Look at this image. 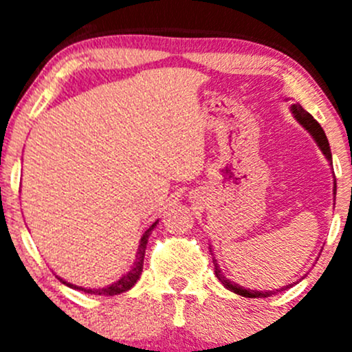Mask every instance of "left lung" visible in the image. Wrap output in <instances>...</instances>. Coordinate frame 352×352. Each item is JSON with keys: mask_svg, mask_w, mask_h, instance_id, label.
Returning <instances> with one entry per match:
<instances>
[{"mask_svg": "<svg viewBox=\"0 0 352 352\" xmlns=\"http://www.w3.org/2000/svg\"><path fill=\"white\" fill-rule=\"evenodd\" d=\"M292 112H293L294 119H296L298 122H300V124L302 125V127H305L306 131L309 132V135L313 137L314 142H316L318 147L321 148L322 155H324L326 159H328L329 165H333V155H331V148H329L328 137H326L324 131H322L321 125H319V124L316 122V120L313 119V116H311L309 112H306L305 109L301 107V104H293V106H292ZM333 195H334V201H336V179H334ZM210 252H212V248H210ZM212 254H213V253H212ZM213 266H215V274H217L218 281H220L221 285L225 286V288L230 289V292L240 294V296H245V298H268V296H272V294H276L278 292H283V289H288V288H292V286H293V285H286V286H283V288H280V289H273V292H258V289L243 288V286H240V285H236V283L230 281L228 278L225 276L223 273H221L220 265H218V261L215 260V258H213ZM305 276H306V274H305ZM305 276H302V278H305ZM294 285H296V283H294Z\"/></svg>", "mask_w": 352, "mask_h": 352, "instance_id": "obj_1", "label": "left lung"}]
</instances>
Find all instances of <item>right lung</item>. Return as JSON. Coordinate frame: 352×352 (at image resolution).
I'll use <instances>...</instances> for the list:
<instances>
[{
  "label": "right lung",
  "mask_w": 352,
  "mask_h": 352,
  "mask_svg": "<svg viewBox=\"0 0 352 352\" xmlns=\"http://www.w3.org/2000/svg\"><path fill=\"white\" fill-rule=\"evenodd\" d=\"M157 223H159V220L153 221V223L145 230V233L140 238V243H139V250H137V254H135V260H134V265L131 266V270H129L127 273L124 274V276H120L119 280L112 283V285L109 286H104V288H82V286H76L72 285V283H67L64 281L63 278L58 276L59 281H63L64 285L69 286L72 289H79V292H84L87 294H100V296H114V294H120V293H125L129 292V289L132 288V286L135 285L137 280L140 278V274H142V268H144V256H145V248H147V241H148V236H151L152 230L157 227Z\"/></svg>",
  "instance_id": "add662e5"
}]
</instances>
